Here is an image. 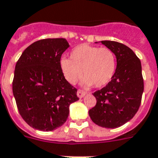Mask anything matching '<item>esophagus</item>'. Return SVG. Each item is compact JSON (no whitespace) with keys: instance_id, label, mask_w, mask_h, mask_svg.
I'll return each mask as SVG.
<instances>
[{"instance_id":"esophagus-1","label":"esophagus","mask_w":158,"mask_h":158,"mask_svg":"<svg viewBox=\"0 0 158 158\" xmlns=\"http://www.w3.org/2000/svg\"><path fill=\"white\" fill-rule=\"evenodd\" d=\"M86 94V92H85V91H83V90H80V89H79L77 91V97H79V98H82Z\"/></svg>"}]
</instances>
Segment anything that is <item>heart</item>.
Instances as JSON below:
<instances>
[{
    "mask_svg": "<svg viewBox=\"0 0 158 158\" xmlns=\"http://www.w3.org/2000/svg\"><path fill=\"white\" fill-rule=\"evenodd\" d=\"M71 60L61 58V71L70 84H75L84 77L82 84L101 88L113 78L117 68V58L108 47H98L82 44L75 47L70 55Z\"/></svg>",
    "mask_w": 158,
    "mask_h": 158,
    "instance_id": "1",
    "label": "heart"
}]
</instances>
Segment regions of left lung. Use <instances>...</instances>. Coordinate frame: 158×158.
I'll use <instances>...</instances> for the list:
<instances>
[{
    "label": "left lung",
    "instance_id": "left-lung-1",
    "mask_svg": "<svg viewBox=\"0 0 158 158\" xmlns=\"http://www.w3.org/2000/svg\"><path fill=\"white\" fill-rule=\"evenodd\" d=\"M113 51L117 68L111 81L93 93L97 104L89 110V116L97 125L117 128L132 118L139 109L144 90L140 59L124 44L102 41Z\"/></svg>",
    "mask_w": 158,
    "mask_h": 158
}]
</instances>
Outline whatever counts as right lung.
Returning <instances> with one entry per match:
<instances>
[{"instance_id": "obj_1", "label": "right lung", "mask_w": 158, "mask_h": 158, "mask_svg": "<svg viewBox=\"0 0 158 158\" xmlns=\"http://www.w3.org/2000/svg\"><path fill=\"white\" fill-rule=\"evenodd\" d=\"M69 47L64 38L35 41L16 64L12 92L19 113L31 127L49 131L66 122L77 89L65 79L61 57Z\"/></svg>"}]
</instances>
